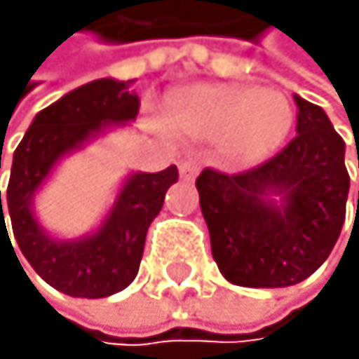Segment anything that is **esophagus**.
<instances>
[{"instance_id":"34e87169","label":"esophagus","mask_w":359,"mask_h":359,"mask_svg":"<svg viewBox=\"0 0 359 359\" xmlns=\"http://www.w3.org/2000/svg\"><path fill=\"white\" fill-rule=\"evenodd\" d=\"M197 169L200 167H197L195 159H181V162H178V171H181L183 178H192L197 174Z\"/></svg>"}]
</instances>
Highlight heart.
<instances>
[{"label":"heart","instance_id":"heart-1","mask_svg":"<svg viewBox=\"0 0 359 359\" xmlns=\"http://www.w3.org/2000/svg\"><path fill=\"white\" fill-rule=\"evenodd\" d=\"M169 117L188 136L221 141L233 164H256L282 148L294 126L285 93L247 84H197L169 100Z\"/></svg>","mask_w":359,"mask_h":359}]
</instances>
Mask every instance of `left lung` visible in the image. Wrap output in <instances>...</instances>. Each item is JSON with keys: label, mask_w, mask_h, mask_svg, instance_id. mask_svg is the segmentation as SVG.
<instances>
[{"label": "left lung", "mask_w": 359, "mask_h": 359, "mask_svg": "<svg viewBox=\"0 0 359 359\" xmlns=\"http://www.w3.org/2000/svg\"><path fill=\"white\" fill-rule=\"evenodd\" d=\"M294 100L296 136L285 150L240 174L204 169L195 181L211 254L233 285L303 282L327 261L344 228L346 143L320 105Z\"/></svg>", "instance_id": "8db88e82"}]
</instances>
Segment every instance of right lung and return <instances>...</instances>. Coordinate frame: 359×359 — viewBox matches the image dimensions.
Instances as JSON below:
<instances>
[{"label":"right lung","instance_id":"1","mask_svg":"<svg viewBox=\"0 0 359 359\" xmlns=\"http://www.w3.org/2000/svg\"><path fill=\"white\" fill-rule=\"evenodd\" d=\"M129 86L131 79H96L44 107L13 152L6 214L0 190V240L1 233L8 237L4 216H11L13 240L34 273L53 289L77 299H103L131 285L150 223L162 209L167 190L178 181L176 167L157 174H131L100 228L79 240H56L39 226L32 211L34 192L58 159L79 150L107 126L136 119L141 100Z\"/></svg>","mask_w":359,"mask_h":359}]
</instances>
